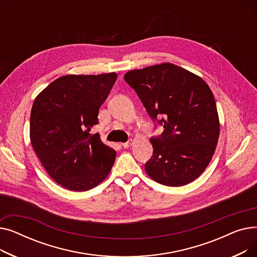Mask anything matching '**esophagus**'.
I'll list each match as a JSON object with an SVG mask.
<instances>
[{"label": "esophagus", "instance_id": "34e87169", "mask_svg": "<svg viewBox=\"0 0 257 257\" xmlns=\"http://www.w3.org/2000/svg\"><path fill=\"white\" fill-rule=\"evenodd\" d=\"M131 145H132V141H131V140L128 141L127 143H123V144H121V146H123V148H129Z\"/></svg>", "mask_w": 257, "mask_h": 257}]
</instances>
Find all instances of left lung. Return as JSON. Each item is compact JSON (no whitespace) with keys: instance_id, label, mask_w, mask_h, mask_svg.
<instances>
[{"instance_id":"1","label":"left lung","mask_w":257,"mask_h":257,"mask_svg":"<svg viewBox=\"0 0 257 257\" xmlns=\"http://www.w3.org/2000/svg\"><path fill=\"white\" fill-rule=\"evenodd\" d=\"M151 118L164 127L151 138L153 155L145 170L156 182L181 186L204 172L215 150L220 121L214 97L205 81L173 63L125 74Z\"/></svg>"}]
</instances>
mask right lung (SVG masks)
<instances>
[{"mask_svg":"<svg viewBox=\"0 0 257 257\" xmlns=\"http://www.w3.org/2000/svg\"><path fill=\"white\" fill-rule=\"evenodd\" d=\"M117 75H66L35 98L30 115L33 149L53 180L85 192L109 174L116 152L90 134Z\"/></svg>","mask_w":257,"mask_h":257,"instance_id":"obj_1","label":"right lung"}]
</instances>
